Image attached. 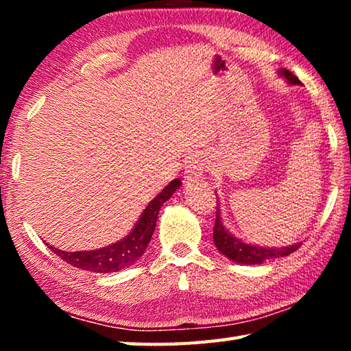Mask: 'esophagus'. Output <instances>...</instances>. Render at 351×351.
Returning <instances> with one entry per match:
<instances>
[{"mask_svg": "<svg viewBox=\"0 0 351 351\" xmlns=\"http://www.w3.org/2000/svg\"><path fill=\"white\" fill-rule=\"evenodd\" d=\"M206 162L201 158H192L186 165V182L195 184L203 180Z\"/></svg>", "mask_w": 351, "mask_h": 351, "instance_id": "34e87169", "label": "esophagus"}]
</instances>
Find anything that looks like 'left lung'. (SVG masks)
<instances>
[{
  "instance_id": "left-lung-1",
  "label": "left lung",
  "mask_w": 351,
  "mask_h": 351,
  "mask_svg": "<svg viewBox=\"0 0 351 351\" xmlns=\"http://www.w3.org/2000/svg\"><path fill=\"white\" fill-rule=\"evenodd\" d=\"M278 74H280V77H283L289 85H302V82L297 79L293 73H289L288 69H278ZM213 243H215L217 249L224 255V257H228L229 260H232L239 265H261L266 260L287 257V255L297 251L302 245V243H294V245L289 246L271 247L243 241L232 232H229V229L224 226L219 204L217 207L215 228H213Z\"/></svg>"
}]
</instances>
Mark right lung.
I'll list each match as a JSON object with an SVG mask.
<instances>
[{
    "instance_id": "obj_1",
    "label": "right lung",
    "mask_w": 351,
    "mask_h": 351,
    "mask_svg": "<svg viewBox=\"0 0 351 351\" xmlns=\"http://www.w3.org/2000/svg\"><path fill=\"white\" fill-rule=\"evenodd\" d=\"M181 181L173 180L169 182L156 197H154L148 206L141 213L138 221H136L134 228L130 230L127 237L122 240L111 245L94 249V251H62L54 246L47 245L52 252L57 254L62 260L66 263L80 268L83 271L90 272H99V274H108V272H117L121 269H125L128 266L134 265L142 254L145 252L148 243L152 240V235L154 232V226H156L158 213L161 210L162 204L165 201L170 199L178 189L181 187Z\"/></svg>"
}]
</instances>
